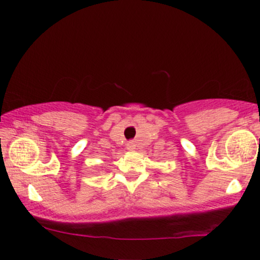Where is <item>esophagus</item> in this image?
Returning <instances> with one entry per match:
<instances>
[{"mask_svg": "<svg viewBox=\"0 0 260 260\" xmlns=\"http://www.w3.org/2000/svg\"><path fill=\"white\" fill-rule=\"evenodd\" d=\"M127 149L128 150H134L136 149V144L133 142H128L127 143Z\"/></svg>", "mask_w": 260, "mask_h": 260, "instance_id": "1", "label": "esophagus"}]
</instances>
